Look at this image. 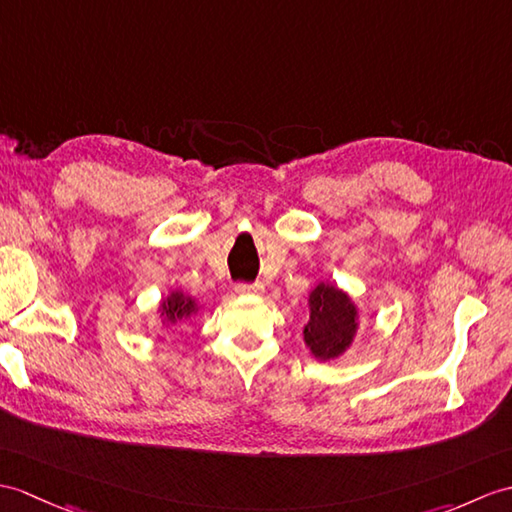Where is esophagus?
I'll return each mask as SVG.
<instances>
[{
    "instance_id": "34e87169",
    "label": "esophagus",
    "mask_w": 512,
    "mask_h": 512,
    "mask_svg": "<svg viewBox=\"0 0 512 512\" xmlns=\"http://www.w3.org/2000/svg\"><path fill=\"white\" fill-rule=\"evenodd\" d=\"M235 292L237 294H261L264 292V283H235Z\"/></svg>"
}]
</instances>
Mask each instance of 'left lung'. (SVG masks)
Masks as SVG:
<instances>
[{
	"instance_id": "left-lung-1",
	"label": "left lung",
	"mask_w": 512,
	"mask_h": 512,
	"mask_svg": "<svg viewBox=\"0 0 512 512\" xmlns=\"http://www.w3.org/2000/svg\"><path fill=\"white\" fill-rule=\"evenodd\" d=\"M310 323L305 325V342L320 360H331L349 347L355 329H358V312L344 292L334 285L320 283L310 296Z\"/></svg>"
}]
</instances>
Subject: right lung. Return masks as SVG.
Listing matches in <instances>:
<instances>
[{"mask_svg":"<svg viewBox=\"0 0 512 512\" xmlns=\"http://www.w3.org/2000/svg\"><path fill=\"white\" fill-rule=\"evenodd\" d=\"M194 310H196V303L192 299H187V296L174 292L172 296H168V299L163 301L161 316H165L168 323H176V320H183L189 314H194Z\"/></svg>","mask_w":512,"mask_h":512,"instance_id":"1","label":"right lung"}]
</instances>
